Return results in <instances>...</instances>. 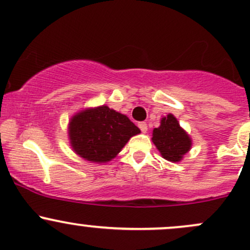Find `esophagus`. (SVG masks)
Wrapping results in <instances>:
<instances>
[{
  "instance_id": "obj_1",
  "label": "esophagus",
  "mask_w": 250,
  "mask_h": 250,
  "mask_svg": "<svg viewBox=\"0 0 250 250\" xmlns=\"http://www.w3.org/2000/svg\"><path fill=\"white\" fill-rule=\"evenodd\" d=\"M138 126H139V128H141V131H142V132H143V133H146V131H147V124H146V123H144V122L139 123Z\"/></svg>"
}]
</instances>
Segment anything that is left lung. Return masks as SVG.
I'll list each match as a JSON object with an SVG mask.
<instances>
[{"label":"left lung","mask_w":250,"mask_h":250,"mask_svg":"<svg viewBox=\"0 0 250 250\" xmlns=\"http://www.w3.org/2000/svg\"><path fill=\"white\" fill-rule=\"evenodd\" d=\"M151 139L162 157L170 162H180L192 146L188 133L180 126L173 114L161 119V125L152 131Z\"/></svg>","instance_id":"left-lung-1"}]
</instances>
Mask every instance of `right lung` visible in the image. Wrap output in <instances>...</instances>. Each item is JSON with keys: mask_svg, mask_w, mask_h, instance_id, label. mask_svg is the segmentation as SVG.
<instances>
[{"mask_svg": "<svg viewBox=\"0 0 250 250\" xmlns=\"http://www.w3.org/2000/svg\"><path fill=\"white\" fill-rule=\"evenodd\" d=\"M141 132L124 114L107 106L85 108L69 122L72 150L90 162L106 163L122 151L132 136Z\"/></svg>", "mask_w": 250, "mask_h": 250, "instance_id": "1", "label": "right lung"}]
</instances>
